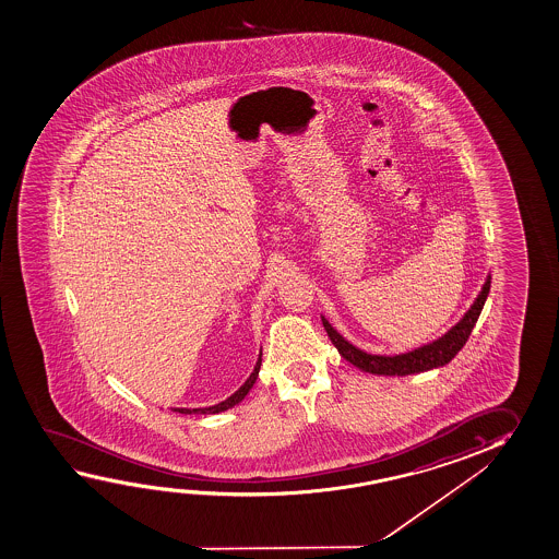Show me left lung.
I'll return each mask as SVG.
<instances>
[{
    "label": "left lung",
    "instance_id": "1",
    "mask_svg": "<svg viewBox=\"0 0 559 559\" xmlns=\"http://www.w3.org/2000/svg\"><path fill=\"white\" fill-rule=\"evenodd\" d=\"M489 287H491V275H488L486 284L481 287L476 301L472 302V307L466 310V314L444 336L435 340L431 344L417 347L408 354H367L364 349L349 344L346 337L340 336L324 317H322V324H324V330L329 332V337L332 340V344L337 347L340 355L361 371L372 372V374H386V377H394V374L404 377V374H414V372L429 371L435 367H443V365L449 364L452 357L459 354L464 344L468 342L469 334L478 322L479 312H481L486 299H488Z\"/></svg>",
    "mask_w": 559,
    "mask_h": 559
}]
</instances>
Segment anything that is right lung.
<instances>
[{
    "label": "right lung",
    "mask_w": 559,
    "mask_h": 559,
    "mask_svg": "<svg viewBox=\"0 0 559 559\" xmlns=\"http://www.w3.org/2000/svg\"><path fill=\"white\" fill-rule=\"evenodd\" d=\"M260 364H262V352L258 355L257 365H254V371L250 372L249 379L245 381V384L240 386L235 394H230L229 399L223 400L219 404H215V406H207V408H173V412H178V414H219V412H225V409L233 408V406H237L239 402L245 400V396L249 394L250 389L254 386V382H257L258 371H260Z\"/></svg>",
    "instance_id": "obj_1"
}]
</instances>
